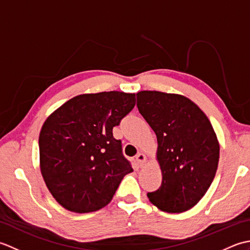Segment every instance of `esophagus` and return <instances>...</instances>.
Masks as SVG:
<instances>
[{"instance_id":"1","label":"esophagus","mask_w":250,"mask_h":250,"mask_svg":"<svg viewBox=\"0 0 250 250\" xmlns=\"http://www.w3.org/2000/svg\"><path fill=\"white\" fill-rule=\"evenodd\" d=\"M146 161H147V158H146V156L144 155V153H142V152L137 153V155H136V162H137V164H139L140 167L144 166V164L146 163Z\"/></svg>"}]
</instances>
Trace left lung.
Here are the masks:
<instances>
[{"label": "left lung", "instance_id": "8db88e82", "mask_svg": "<svg viewBox=\"0 0 250 250\" xmlns=\"http://www.w3.org/2000/svg\"><path fill=\"white\" fill-rule=\"evenodd\" d=\"M137 108L157 135L160 188L147 193L159 209L183 213L203 198L219 161V142L209 119L180 94L136 93Z\"/></svg>", "mask_w": 250, "mask_h": 250}]
</instances>
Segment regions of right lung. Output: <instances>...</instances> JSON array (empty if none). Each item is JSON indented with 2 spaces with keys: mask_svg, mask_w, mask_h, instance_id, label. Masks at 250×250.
<instances>
[{
  "mask_svg": "<svg viewBox=\"0 0 250 250\" xmlns=\"http://www.w3.org/2000/svg\"><path fill=\"white\" fill-rule=\"evenodd\" d=\"M134 105L135 93H86L45 120L39 139L41 173L65 209L83 214L103 208L122 178L133 172L113 128Z\"/></svg>",
  "mask_w": 250,
  "mask_h": 250,
  "instance_id": "1",
  "label": "right lung"
}]
</instances>
